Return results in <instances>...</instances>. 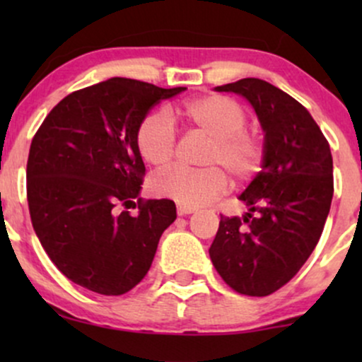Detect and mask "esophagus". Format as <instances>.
Instances as JSON below:
<instances>
[{
	"label": "esophagus",
	"instance_id": "1",
	"mask_svg": "<svg viewBox=\"0 0 362 362\" xmlns=\"http://www.w3.org/2000/svg\"><path fill=\"white\" fill-rule=\"evenodd\" d=\"M177 213L178 216H187V214H192L195 213V207H189V206H178L177 207Z\"/></svg>",
	"mask_w": 362,
	"mask_h": 362
}]
</instances>
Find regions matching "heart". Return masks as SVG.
Masks as SVG:
<instances>
[{
  "label": "heart",
  "instance_id": "1",
  "mask_svg": "<svg viewBox=\"0 0 362 362\" xmlns=\"http://www.w3.org/2000/svg\"><path fill=\"white\" fill-rule=\"evenodd\" d=\"M180 117L195 131L213 139L206 163L213 167L194 170L172 167L151 178L153 192L177 204L199 207L216 201L228 190V175L247 180L264 167L265 144L257 132L247 129V112L233 98L206 95L185 102ZM136 146L144 161L155 167L170 163L177 148V131L165 112H155L141 120ZM219 164V168H214ZM223 168L221 169V167Z\"/></svg>",
  "mask_w": 362,
  "mask_h": 362
}]
</instances>
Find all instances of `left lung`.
Masks as SVG:
<instances>
[{
  "label": "left lung",
  "mask_w": 362,
  "mask_h": 362,
  "mask_svg": "<svg viewBox=\"0 0 362 362\" xmlns=\"http://www.w3.org/2000/svg\"><path fill=\"white\" fill-rule=\"evenodd\" d=\"M214 90L252 103L265 160L240 195L248 213L221 216L209 255L236 293L269 296L296 276L322 236L334 195L330 146L310 112L271 83L243 78Z\"/></svg>",
  "instance_id": "left-lung-1"
}]
</instances>
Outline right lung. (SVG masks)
<instances>
[{
    "label": "right lung",
    "mask_w": 362,
    "mask_h": 362,
    "mask_svg": "<svg viewBox=\"0 0 362 362\" xmlns=\"http://www.w3.org/2000/svg\"><path fill=\"white\" fill-rule=\"evenodd\" d=\"M184 90L110 78L62 98L35 132L27 161L32 226L74 284L119 296L148 274L177 207L139 197L146 168L136 132L156 103ZM134 198L138 216L125 211Z\"/></svg>",
    "instance_id": "obj_1"
}]
</instances>
